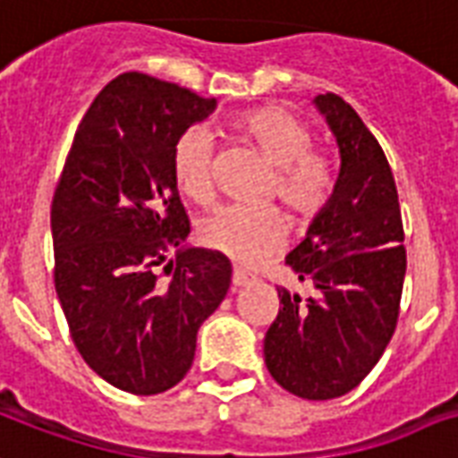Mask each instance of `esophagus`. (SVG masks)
<instances>
[{
    "label": "esophagus",
    "mask_w": 458,
    "mask_h": 458,
    "mask_svg": "<svg viewBox=\"0 0 458 458\" xmlns=\"http://www.w3.org/2000/svg\"><path fill=\"white\" fill-rule=\"evenodd\" d=\"M247 284H252V276L247 274V271H242V268H235V271H233V285H235V288H242V285Z\"/></svg>",
    "instance_id": "obj_1"
}]
</instances>
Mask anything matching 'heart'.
<instances>
[{
	"label": "heart",
	"instance_id": "1",
	"mask_svg": "<svg viewBox=\"0 0 458 458\" xmlns=\"http://www.w3.org/2000/svg\"><path fill=\"white\" fill-rule=\"evenodd\" d=\"M230 136L252 148L274 167L268 199H278L298 221H312L329 206L336 190V165L324 151L312 148V131L284 107L261 105L228 120ZM174 187L191 204H214L216 180L211 139L201 129L184 131L173 148ZM288 225L276 208L240 211L223 208L199 225V242L228 259L254 267L285 244Z\"/></svg>",
	"mask_w": 458,
	"mask_h": 458
}]
</instances>
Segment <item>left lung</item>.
Returning a JSON list of instances; mask_svg holds the SVG:
<instances>
[{"label":"left lung","instance_id":"8db88e82","mask_svg":"<svg viewBox=\"0 0 458 458\" xmlns=\"http://www.w3.org/2000/svg\"><path fill=\"white\" fill-rule=\"evenodd\" d=\"M341 153L329 206L285 261L312 284L307 300L278 288L264 338L276 382L300 399L344 396L369 375L399 322L406 247L399 194L382 146L336 93L314 98Z\"/></svg>","mask_w":458,"mask_h":458}]
</instances>
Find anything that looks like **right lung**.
Returning <instances> with one entry per match:
<instances>
[{
  "label": "right lung",
  "instance_id": "add662e5",
  "mask_svg": "<svg viewBox=\"0 0 458 458\" xmlns=\"http://www.w3.org/2000/svg\"><path fill=\"white\" fill-rule=\"evenodd\" d=\"M214 107L177 83L120 74L83 114L52 197L69 334L96 375L136 396L182 382L199 327L230 288L228 257L184 247L190 218L170 170L177 139Z\"/></svg>",
  "mask_w": 458,
  "mask_h": 458
}]
</instances>
